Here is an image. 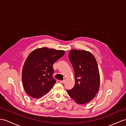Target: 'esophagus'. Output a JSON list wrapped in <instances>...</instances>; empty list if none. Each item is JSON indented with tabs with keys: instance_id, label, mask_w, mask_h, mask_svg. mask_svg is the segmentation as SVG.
Returning a JSON list of instances; mask_svg holds the SVG:
<instances>
[{
	"instance_id": "1",
	"label": "esophagus",
	"mask_w": 126,
	"mask_h": 126,
	"mask_svg": "<svg viewBox=\"0 0 126 126\" xmlns=\"http://www.w3.org/2000/svg\"><path fill=\"white\" fill-rule=\"evenodd\" d=\"M59 82L61 83H64L65 82V79H63V81H60Z\"/></svg>"
}]
</instances>
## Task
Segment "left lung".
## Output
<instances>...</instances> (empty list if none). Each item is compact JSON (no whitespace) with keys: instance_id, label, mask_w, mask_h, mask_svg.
Listing matches in <instances>:
<instances>
[{"instance_id":"8db88e82","label":"left lung","mask_w":126,"mask_h":126,"mask_svg":"<svg viewBox=\"0 0 126 126\" xmlns=\"http://www.w3.org/2000/svg\"><path fill=\"white\" fill-rule=\"evenodd\" d=\"M69 58L75 73V83L69 96L79 104L88 103L99 90L100 76L96 59L90 52L72 50Z\"/></svg>"}]
</instances>
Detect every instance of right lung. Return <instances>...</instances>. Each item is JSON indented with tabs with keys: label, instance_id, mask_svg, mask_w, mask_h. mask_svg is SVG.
<instances>
[{
	"label": "right lung",
	"instance_id": "obj_1",
	"mask_svg": "<svg viewBox=\"0 0 126 126\" xmlns=\"http://www.w3.org/2000/svg\"><path fill=\"white\" fill-rule=\"evenodd\" d=\"M65 51L42 47L29 54L22 72L24 89L29 96L39 98L50 91L56 80L53 79L54 63L62 57Z\"/></svg>",
	"mask_w": 126,
	"mask_h": 126
}]
</instances>
